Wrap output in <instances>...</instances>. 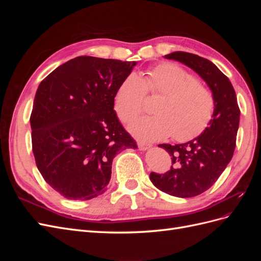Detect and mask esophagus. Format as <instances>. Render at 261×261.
Here are the masks:
<instances>
[{
    "instance_id": "esophagus-1",
    "label": "esophagus",
    "mask_w": 261,
    "mask_h": 261,
    "mask_svg": "<svg viewBox=\"0 0 261 261\" xmlns=\"http://www.w3.org/2000/svg\"><path fill=\"white\" fill-rule=\"evenodd\" d=\"M151 147H152V145H150V144L141 143V141H139V143H138V148H139V150H141V151H145V150H148Z\"/></svg>"
}]
</instances>
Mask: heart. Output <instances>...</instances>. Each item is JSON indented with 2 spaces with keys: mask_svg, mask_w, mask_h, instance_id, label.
<instances>
[{
  "mask_svg": "<svg viewBox=\"0 0 261 261\" xmlns=\"http://www.w3.org/2000/svg\"><path fill=\"white\" fill-rule=\"evenodd\" d=\"M147 91L162 94L153 108L155 115L137 118L129 130L144 141H158L172 136L176 141L191 140L206 129L215 112L213 93L187 70L164 63L143 78L132 73L115 94V111L128 122L145 110Z\"/></svg>",
  "mask_w": 261,
  "mask_h": 261,
  "instance_id": "obj_1",
  "label": "heart"
}]
</instances>
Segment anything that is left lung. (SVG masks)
Returning <instances> with one entry per match:
<instances>
[{
  "label": "left lung",
  "instance_id": "8db88e82",
  "mask_svg": "<svg viewBox=\"0 0 261 261\" xmlns=\"http://www.w3.org/2000/svg\"><path fill=\"white\" fill-rule=\"evenodd\" d=\"M164 58L192 68L207 84L216 100L209 126L198 137L185 144L159 145L172 156L171 170L164 174L150 173V180L160 191L188 198L209 189L230 163L241 111L230 80L211 61L181 51Z\"/></svg>",
  "mask_w": 261,
  "mask_h": 261
}]
</instances>
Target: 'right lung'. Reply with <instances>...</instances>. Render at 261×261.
I'll use <instances>...</instances> for the list:
<instances>
[{
  "instance_id": "add662e5",
  "label": "right lung",
  "mask_w": 261,
  "mask_h": 261,
  "mask_svg": "<svg viewBox=\"0 0 261 261\" xmlns=\"http://www.w3.org/2000/svg\"><path fill=\"white\" fill-rule=\"evenodd\" d=\"M137 62L78 57L39 85L30 116L39 172L67 199L107 191L117 152L137 144L114 111L118 87Z\"/></svg>"
}]
</instances>
